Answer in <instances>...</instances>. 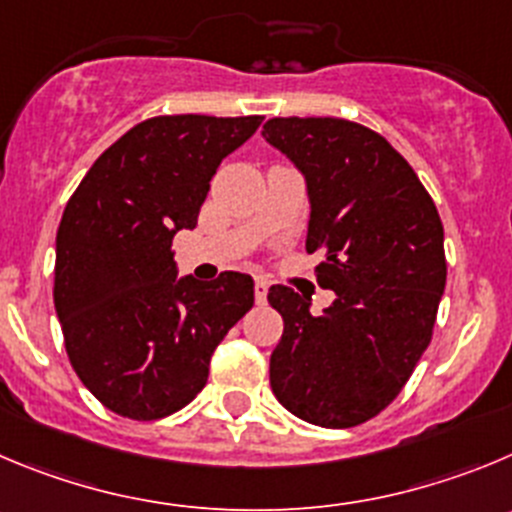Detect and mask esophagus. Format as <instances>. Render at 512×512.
<instances>
[{"label":"esophagus","mask_w":512,"mask_h":512,"mask_svg":"<svg viewBox=\"0 0 512 512\" xmlns=\"http://www.w3.org/2000/svg\"><path fill=\"white\" fill-rule=\"evenodd\" d=\"M255 300L257 305H262L267 300V283L262 278L255 280Z\"/></svg>","instance_id":"obj_1"}]
</instances>
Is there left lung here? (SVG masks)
<instances>
[{
	"instance_id": "1",
	"label": "left lung",
	"mask_w": 512,
	"mask_h": 512,
	"mask_svg": "<svg viewBox=\"0 0 512 512\" xmlns=\"http://www.w3.org/2000/svg\"><path fill=\"white\" fill-rule=\"evenodd\" d=\"M262 136L305 174V250L323 252V315L288 285L267 300L283 315L270 356L272 394L303 422L346 429L399 396L432 341L447 283L444 227L429 191L381 133L343 118H270Z\"/></svg>"
}]
</instances>
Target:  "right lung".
Returning a JSON list of instances; mask_svg holds the SVG:
<instances>
[{"label":"right lung","mask_w":512,"mask_h":512,"mask_svg":"<svg viewBox=\"0 0 512 512\" xmlns=\"http://www.w3.org/2000/svg\"><path fill=\"white\" fill-rule=\"evenodd\" d=\"M262 116H156L95 159L57 227L55 298L75 374L105 409L154 422L204 389L214 348L255 303L222 272L176 280L171 242L197 227L217 166Z\"/></svg>","instance_id":"obj_1"}]
</instances>
